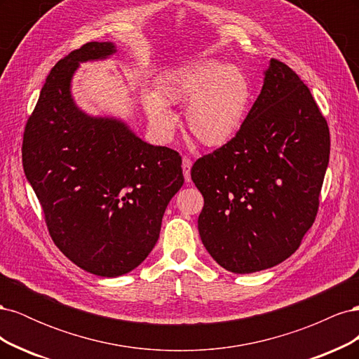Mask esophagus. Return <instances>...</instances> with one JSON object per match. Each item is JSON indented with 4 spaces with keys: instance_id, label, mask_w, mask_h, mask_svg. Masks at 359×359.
<instances>
[{
    "instance_id": "1",
    "label": "esophagus",
    "mask_w": 359,
    "mask_h": 359,
    "mask_svg": "<svg viewBox=\"0 0 359 359\" xmlns=\"http://www.w3.org/2000/svg\"><path fill=\"white\" fill-rule=\"evenodd\" d=\"M190 169H191V160H190L189 157H184V158H182V173H184V178H186L187 182L191 181Z\"/></svg>"
}]
</instances>
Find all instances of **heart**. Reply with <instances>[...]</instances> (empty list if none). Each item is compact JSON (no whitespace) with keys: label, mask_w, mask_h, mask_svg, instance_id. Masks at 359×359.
<instances>
[{"label":"heart","mask_w":359,"mask_h":359,"mask_svg":"<svg viewBox=\"0 0 359 359\" xmlns=\"http://www.w3.org/2000/svg\"><path fill=\"white\" fill-rule=\"evenodd\" d=\"M247 74L219 61H201L166 74L160 94H145L149 121L161 136H169L177 116L169 103L187 104L186 126L205 147H222L240 132L252 102Z\"/></svg>","instance_id":"b5f03b06"}]
</instances>
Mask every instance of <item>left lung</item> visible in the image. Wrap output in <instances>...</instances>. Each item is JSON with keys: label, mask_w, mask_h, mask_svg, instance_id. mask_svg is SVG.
I'll return each instance as SVG.
<instances>
[{"label": "left lung", "mask_w": 359, "mask_h": 359, "mask_svg": "<svg viewBox=\"0 0 359 359\" xmlns=\"http://www.w3.org/2000/svg\"><path fill=\"white\" fill-rule=\"evenodd\" d=\"M330 147L309 86L271 58L240 132L191 168L203 196L201 240L217 264L250 274L297 252L318 215Z\"/></svg>", "instance_id": "8db88e82"}]
</instances>
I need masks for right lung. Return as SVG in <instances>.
<instances>
[{
    "mask_svg": "<svg viewBox=\"0 0 359 359\" xmlns=\"http://www.w3.org/2000/svg\"><path fill=\"white\" fill-rule=\"evenodd\" d=\"M90 41L60 60L25 124L22 163L52 241L100 277L140 265L154 248L169 201L184 182L181 156L135 136L118 119L76 107L70 81L79 62L112 55Z\"/></svg>",
    "mask_w": 359,
    "mask_h": 359,
    "instance_id": "add662e5",
    "label": "right lung"
}]
</instances>
